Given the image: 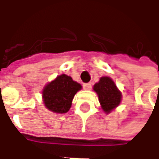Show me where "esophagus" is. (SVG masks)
<instances>
[{
	"mask_svg": "<svg viewBox=\"0 0 159 159\" xmlns=\"http://www.w3.org/2000/svg\"><path fill=\"white\" fill-rule=\"evenodd\" d=\"M91 88H92V84L90 83H84V84H83V89L85 90H90L91 89Z\"/></svg>",
	"mask_w": 159,
	"mask_h": 159,
	"instance_id": "obj_1",
	"label": "esophagus"
}]
</instances>
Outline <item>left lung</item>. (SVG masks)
I'll return each instance as SVG.
<instances>
[{
    "mask_svg": "<svg viewBox=\"0 0 159 159\" xmlns=\"http://www.w3.org/2000/svg\"><path fill=\"white\" fill-rule=\"evenodd\" d=\"M93 90L98 94L101 107L107 113L111 112L120 104L122 94L110 77H101L100 82L94 84Z\"/></svg>",
    "mask_w": 159,
    "mask_h": 159,
    "instance_id": "obj_1",
    "label": "left lung"
}]
</instances>
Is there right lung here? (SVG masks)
<instances>
[{
    "instance_id": "right-lung-1",
    "label": "right lung",
    "mask_w": 159,
    "mask_h": 159,
    "mask_svg": "<svg viewBox=\"0 0 159 159\" xmlns=\"http://www.w3.org/2000/svg\"><path fill=\"white\" fill-rule=\"evenodd\" d=\"M81 89V84L74 82L70 76L65 74L57 76L42 92L46 107L56 113H66L71 107L75 94Z\"/></svg>"
}]
</instances>
